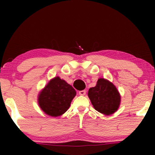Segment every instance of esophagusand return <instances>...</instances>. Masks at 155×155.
Instances as JSON below:
<instances>
[{"mask_svg":"<svg viewBox=\"0 0 155 155\" xmlns=\"http://www.w3.org/2000/svg\"><path fill=\"white\" fill-rule=\"evenodd\" d=\"M86 94V91L85 90H82V91H80L79 92V94L81 95V96H84V95H85Z\"/></svg>","mask_w":155,"mask_h":155,"instance_id":"obj_1","label":"esophagus"}]
</instances>
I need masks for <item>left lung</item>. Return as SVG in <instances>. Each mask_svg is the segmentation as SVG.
<instances>
[{"label":"left lung","mask_w":155,"mask_h":155,"mask_svg":"<svg viewBox=\"0 0 155 155\" xmlns=\"http://www.w3.org/2000/svg\"><path fill=\"white\" fill-rule=\"evenodd\" d=\"M88 97L94 109L107 116L115 113L120 104V94L116 87L104 78H99L96 86L90 88Z\"/></svg>","instance_id":"1"}]
</instances>
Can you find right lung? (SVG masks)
<instances>
[{"label": "right lung", "instance_id": "obj_1", "mask_svg": "<svg viewBox=\"0 0 155 155\" xmlns=\"http://www.w3.org/2000/svg\"><path fill=\"white\" fill-rule=\"evenodd\" d=\"M75 95V89L57 76L40 91L38 94V104L46 114L57 117L67 111Z\"/></svg>", "mask_w": 155, "mask_h": 155}]
</instances>
